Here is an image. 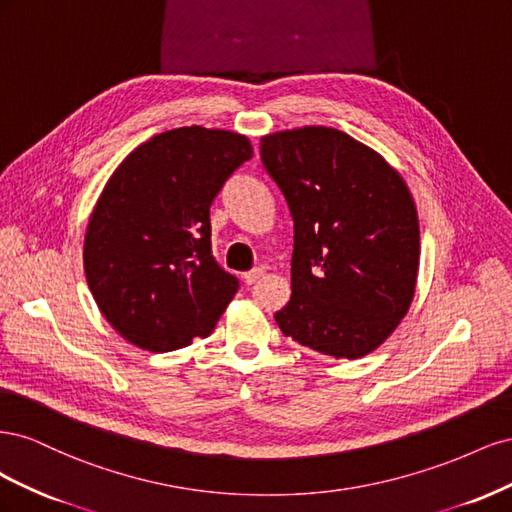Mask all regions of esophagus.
I'll return each mask as SVG.
<instances>
[{
	"instance_id": "34e87169",
	"label": "esophagus",
	"mask_w": 512,
	"mask_h": 512,
	"mask_svg": "<svg viewBox=\"0 0 512 512\" xmlns=\"http://www.w3.org/2000/svg\"><path fill=\"white\" fill-rule=\"evenodd\" d=\"M262 277V269H252V271H247V273H243V282L247 284V286H252V284H256L258 280Z\"/></svg>"
}]
</instances>
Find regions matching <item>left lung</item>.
I'll use <instances>...</instances> for the list:
<instances>
[{
    "instance_id": "8db88e82",
    "label": "left lung",
    "mask_w": 512,
    "mask_h": 512,
    "mask_svg": "<svg viewBox=\"0 0 512 512\" xmlns=\"http://www.w3.org/2000/svg\"><path fill=\"white\" fill-rule=\"evenodd\" d=\"M294 220L292 294L275 322L335 359H361L408 314L421 235L408 185L350 134L305 126L260 138Z\"/></svg>"
}]
</instances>
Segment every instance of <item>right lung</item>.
I'll list each match as a JSON object with an SVG mask.
<instances>
[{"label": "right lung", "mask_w": 512, "mask_h": 512, "mask_svg": "<svg viewBox=\"0 0 512 512\" xmlns=\"http://www.w3.org/2000/svg\"><path fill=\"white\" fill-rule=\"evenodd\" d=\"M252 156L239 132L185 126L138 145L106 181L83 265L102 316L126 342L170 352L215 329L239 282L211 256L209 207Z\"/></svg>", "instance_id": "add662e5"}]
</instances>
